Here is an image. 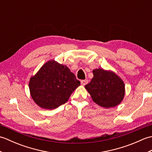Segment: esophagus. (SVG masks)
<instances>
[{"mask_svg":"<svg viewBox=\"0 0 152 152\" xmlns=\"http://www.w3.org/2000/svg\"><path fill=\"white\" fill-rule=\"evenodd\" d=\"M88 83V80H82V81H81V84L82 86H86Z\"/></svg>","mask_w":152,"mask_h":152,"instance_id":"obj_1","label":"esophagus"}]
</instances>
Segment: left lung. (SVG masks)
Here are the masks:
<instances>
[{
	"mask_svg": "<svg viewBox=\"0 0 152 152\" xmlns=\"http://www.w3.org/2000/svg\"><path fill=\"white\" fill-rule=\"evenodd\" d=\"M93 73L91 82L85 86L93 101L106 108L120 104L125 95L123 80L110 70L98 69L93 70Z\"/></svg>",
	"mask_w": 152,
	"mask_h": 152,
	"instance_id": "left-lung-1",
	"label": "left lung"
}]
</instances>
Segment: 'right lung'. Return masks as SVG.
<instances>
[{"label":"right lung","mask_w":152,"mask_h":152,"mask_svg":"<svg viewBox=\"0 0 152 152\" xmlns=\"http://www.w3.org/2000/svg\"><path fill=\"white\" fill-rule=\"evenodd\" d=\"M80 86L74 74L66 66L51 60L32 76L28 86L33 101L40 107L52 110L66 102Z\"/></svg>","instance_id":"obj_1"}]
</instances>
